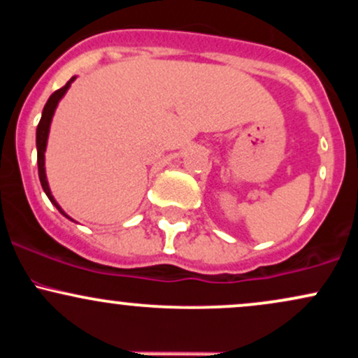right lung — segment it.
Returning a JSON list of instances; mask_svg holds the SVG:
<instances>
[{"mask_svg":"<svg viewBox=\"0 0 358 358\" xmlns=\"http://www.w3.org/2000/svg\"><path fill=\"white\" fill-rule=\"evenodd\" d=\"M73 80V77L71 80L67 82V84L64 85V87H60L59 90H55V92L52 94L50 97H48L47 104H45L43 108V113H42V119H40L38 126H36V162H38V176H40V183H42V188L43 192L47 193V196L50 199V202L55 205L59 210L64 213V210L59 207V203L55 202V199L52 196L50 193V188H48V183H47V176H45V148H47V138H48V129H50V122H52V116L53 113H55V108L57 104H59V101L62 99V96H64L65 92H67V89L71 87V82ZM65 215V213H64ZM67 219H71L69 215H65Z\"/></svg>","mask_w":358,"mask_h":358,"instance_id":"1","label":"right lung"}]
</instances>
